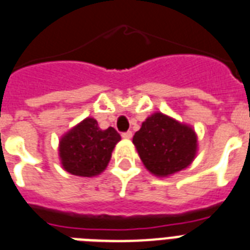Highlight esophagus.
Returning <instances> with one entry per match:
<instances>
[{"instance_id": "obj_1", "label": "esophagus", "mask_w": 250, "mask_h": 250, "mask_svg": "<svg viewBox=\"0 0 250 250\" xmlns=\"http://www.w3.org/2000/svg\"><path fill=\"white\" fill-rule=\"evenodd\" d=\"M122 137L123 139H131L132 137V131H127V132L122 133Z\"/></svg>"}]
</instances>
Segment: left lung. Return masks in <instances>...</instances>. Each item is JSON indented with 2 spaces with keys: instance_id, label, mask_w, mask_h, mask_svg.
Listing matches in <instances>:
<instances>
[{
  "instance_id": "8db88e82",
  "label": "left lung",
  "mask_w": 250,
  "mask_h": 250,
  "mask_svg": "<svg viewBox=\"0 0 250 250\" xmlns=\"http://www.w3.org/2000/svg\"><path fill=\"white\" fill-rule=\"evenodd\" d=\"M132 143L144 166L156 176H168L184 170L197 152L194 129L162 113L146 118Z\"/></svg>"
}]
</instances>
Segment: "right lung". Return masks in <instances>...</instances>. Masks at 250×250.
I'll use <instances>...</instances> for the list:
<instances>
[{
	"label": "right lung",
	"instance_id": "1",
	"mask_svg": "<svg viewBox=\"0 0 250 250\" xmlns=\"http://www.w3.org/2000/svg\"><path fill=\"white\" fill-rule=\"evenodd\" d=\"M121 135L113 128L101 129L93 118H85L60 140V158L64 170L76 176L92 178L105 170Z\"/></svg>",
	"mask_w": 250,
	"mask_h": 250
}]
</instances>
